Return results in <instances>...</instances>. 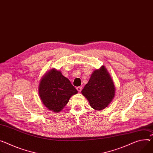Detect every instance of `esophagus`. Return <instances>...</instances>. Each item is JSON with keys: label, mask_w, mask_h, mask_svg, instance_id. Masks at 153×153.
Segmentation results:
<instances>
[{"label": "esophagus", "mask_w": 153, "mask_h": 153, "mask_svg": "<svg viewBox=\"0 0 153 153\" xmlns=\"http://www.w3.org/2000/svg\"><path fill=\"white\" fill-rule=\"evenodd\" d=\"M76 89H77V91H78L79 92H80L81 91V90H82V87H81V86L77 87V88H76Z\"/></svg>", "instance_id": "obj_1"}]
</instances>
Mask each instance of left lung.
Returning a JSON list of instances; mask_svg holds the SVG:
<instances>
[{"label":"left lung","mask_w":153,"mask_h":153,"mask_svg":"<svg viewBox=\"0 0 153 153\" xmlns=\"http://www.w3.org/2000/svg\"><path fill=\"white\" fill-rule=\"evenodd\" d=\"M81 93L93 109L99 111L108 106L115 96V86L105 66L92 72Z\"/></svg>","instance_id":"1"}]
</instances>
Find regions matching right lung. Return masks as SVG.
I'll return each instance as SVG.
<instances>
[{
  "label": "right lung",
  "mask_w": 153,
  "mask_h": 153,
  "mask_svg": "<svg viewBox=\"0 0 153 153\" xmlns=\"http://www.w3.org/2000/svg\"><path fill=\"white\" fill-rule=\"evenodd\" d=\"M77 93L69 79L54 68L42 76L39 85L42 102L49 110L55 113L61 111L70 98Z\"/></svg>",
  "instance_id": "1"
}]
</instances>
